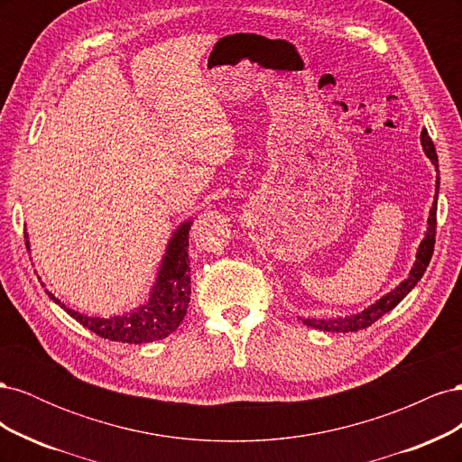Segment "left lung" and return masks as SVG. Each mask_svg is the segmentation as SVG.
Instances as JSON below:
<instances>
[{"mask_svg": "<svg viewBox=\"0 0 462 462\" xmlns=\"http://www.w3.org/2000/svg\"><path fill=\"white\" fill-rule=\"evenodd\" d=\"M422 141V148L426 152V156L431 160V163L436 165L438 171V180H436V197H433V204L430 209L428 216V227H426V235L418 246L416 253V262L412 265V270L409 273V277L401 282L393 291L387 292L380 300H375L368 309H365L358 314L353 316H343V318H328V319H314V318H300L302 324H306L309 328L319 329V331H331V333H351V331H358V329H366L368 326H372L375 319H380L383 314H387L389 310H393L395 306L409 295V292L416 287V283L420 282L428 263L431 260L433 254V245H436V227H438V190H439V165H438V153H436V146H433L431 138L428 134V131H422L420 134Z\"/></svg>", "mask_w": 462, "mask_h": 462, "instance_id": "obj_1", "label": "left lung"}]
</instances>
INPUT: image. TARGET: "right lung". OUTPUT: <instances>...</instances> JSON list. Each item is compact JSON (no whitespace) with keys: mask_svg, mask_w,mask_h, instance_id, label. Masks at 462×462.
<instances>
[{"mask_svg":"<svg viewBox=\"0 0 462 462\" xmlns=\"http://www.w3.org/2000/svg\"><path fill=\"white\" fill-rule=\"evenodd\" d=\"M190 223L192 221H185L183 226H179V229L173 233L170 245H167L165 256L162 260L156 283H153L150 291V299L141 306V309L123 316L94 318L67 309V306L55 299L50 291H46L48 297L55 304H60L69 316L79 321V324L88 328L92 333L100 335L104 339L141 345L167 337V335L173 333L180 321H183L190 302ZM24 243L26 250H31L26 231Z\"/></svg>","mask_w":462,"mask_h":462,"instance_id":"add662e5","label":"right lung"}]
</instances>
